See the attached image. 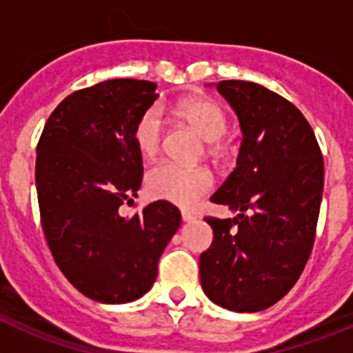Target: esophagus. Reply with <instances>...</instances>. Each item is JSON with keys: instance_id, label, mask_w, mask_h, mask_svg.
<instances>
[{"instance_id": "34e87169", "label": "esophagus", "mask_w": 353, "mask_h": 353, "mask_svg": "<svg viewBox=\"0 0 353 353\" xmlns=\"http://www.w3.org/2000/svg\"><path fill=\"white\" fill-rule=\"evenodd\" d=\"M194 219H196L194 214H191V212H185V210L182 212V221H183V223H191V221H194Z\"/></svg>"}]
</instances>
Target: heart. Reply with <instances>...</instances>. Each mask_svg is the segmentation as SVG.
<instances>
[{
    "label": "heart",
    "mask_w": 353,
    "mask_h": 353,
    "mask_svg": "<svg viewBox=\"0 0 353 353\" xmlns=\"http://www.w3.org/2000/svg\"><path fill=\"white\" fill-rule=\"evenodd\" d=\"M174 113L191 123L201 138L217 141L228 129V114L223 105L210 97H191L174 105ZM164 118L161 109L150 108L138 118L132 130L134 145L141 157L152 159L159 154L164 139ZM214 187V176L207 168H187L176 162H161L146 173L150 196L191 208Z\"/></svg>",
    "instance_id": "obj_1"
}]
</instances>
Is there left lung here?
<instances>
[{
    "label": "left lung",
    "instance_id": "left-lung-1",
    "mask_svg": "<svg viewBox=\"0 0 353 353\" xmlns=\"http://www.w3.org/2000/svg\"><path fill=\"white\" fill-rule=\"evenodd\" d=\"M242 129L236 168L212 201L236 212L207 217L214 242L199 256V279L214 304L256 313L283 299L311 254L323 192L314 132L292 102L249 81H221Z\"/></svg>",
    "mask_w": 353,
    "mask_h": 353
}]
</instances>
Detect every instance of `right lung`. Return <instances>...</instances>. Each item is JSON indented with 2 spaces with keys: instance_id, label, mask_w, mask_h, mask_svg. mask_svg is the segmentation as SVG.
Segmentation results:
<instances>
[{
  "instance_id": "add662e5",
  "label": "right lung",
  "mask_w": 353,
  "mask_h": 353,
  "mask_svg": "<svg viewBox=\"0 0 353 353\" xmlns=\"http://www.w3.org/2000/svg\"><path fill=\"white\" fill-rule=\"evenodd\" d=\"M152 81L111 79L68 95L37 146L40 219L56 265L74 288L102 304L143 297L162 251L182 223L179 208L154 201L120 215L138 196L143 159L132 139L157 101Z\"/></svg>"
}]
</instances>
